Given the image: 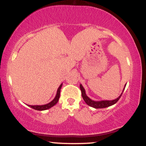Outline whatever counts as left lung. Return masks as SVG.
I'll use <instances>...</instances> for the list:
<instances>
[{"instance_id":"left-lung-1","label":"left lung","mask_w":146,"mask_h":146,"mask_svg":"<svg viewBox=\"0 0 146 146\" xmlns=\"http://www.w3.org/2000/svg\"><path fill=\"white\" fill-rule=\"evenodd\" d=\"M80 90H81L82 91V96L83 100H84V102H86L87 104L95 108H106V107L110 106L115 104H116L117 102H118V100H119L120 98H121L122 93H123V90L125 89V85L124 86V88H123V92L121 93V94L120 95L119 97H118L117 99H115V100H102V101H93V100H92L91 99H90L86 95V92H85V90L84 88V87L82 86V85L80 84Z\"/></svg>"}]
</instances>
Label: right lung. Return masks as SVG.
Returning a JSON list of instances; mask_svg holds the SVG:
<instances>
[{"mask_svg":"<svg viewBox=\"0 0 146 146\" xmlns=\"http://www.w3.org/2000/svg\"><path fill=\"white\" fill-rule=\"evenodd\" d=\"M62 86V84H61L60 86H59V88H58V90H57V94L56 95V97H55V98L48 104H44V105H34V106L28 105V106H29V107H31V108H32L33 109L37 110H45L48 109V108H51V107H53V106L56 105V104L58 103V100H59L60 95V89H61Z\"/></svg>","mask_w":146,"mask_h":146,"instance_id":"add662e5","label":"right lung"}]
</instances>
